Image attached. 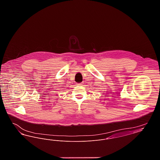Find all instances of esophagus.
I'll list each match as a JSON object with an SVG mask.
<instances>
[{
    "mask_svg": "<svg viewBox=\"0 0 160 160\" xmlns=\"http://www.w3.org/2000/svg\"><path fill=\"white\" fill-rule=\"evenodd\" d=\"M83 83H78L77 84V85H78V86H80V85H82V84H83Z\"/></svg>",
    "mask_w": 160,
    "mask_h": 160,
    "instance_id": "obj_1",
    "label": "esophagus"
}]
</instances>
